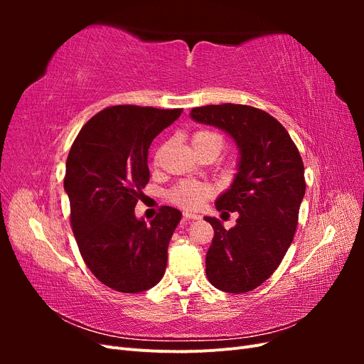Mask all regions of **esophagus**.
Here are the masks:
<instances>
[{
    "instance_id": "esophagus-1",
    "label": "esophagus",
    "mask_w": 364,
    "mask_h": 364,
    "mask_svg": "<svg viewBox=\"0 0 364 364\" xmlns=\"http://www.w3.org/2000/svg\"><path fill=\"white\" fill-rule=\"evenodd\" d=\"M200 215L197 214H191V213H183V220L185 222H188V220H199Z\"/></svg>"
}]
</instances>
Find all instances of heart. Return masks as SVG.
<instances>
[{
    "label": "heart",
    "mask_w": 364,
    "mask_h": 364,
    "mask_svg": "<svg viewBox=\"0 0 364 364\" xmlns=\"http://www.w3.org/2000/svg\"><path fill=\"white\" fill-rule=\"evenodd\" d=\"M193 144L196 149L215 146L222 150L225 139L223 136L213 130H197L193 135ZM213 188L206 183L200 182H182L170 193V199L173 203L186 209L199 208L209 196L213 194Z\"/></svg>",
    "instance_id": "heart-1"
}]
</instances>
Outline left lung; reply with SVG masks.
Returning <instances> with one entry per match:
<instances>
[{"instance_id": "1", "label": "left lung", "mask_w": 364, "mask_h": 364, "mask_svg": "<svg viewBox=\"0 0 364 364\" xmlns=\"http://www.w3.org/2000/svg\"><path fill=\"white\" fill-rule=\"evenodd\" d=\"M190 117L226 132L238 147L235 178L215 200L218 211L238 218L226 230L218 218L205 217L214 228L206 277L218 290L246 293L272 277L291 245L305 196L304 162L289 132L261 109L208 105Z\"/></svg>"}]
</instances>
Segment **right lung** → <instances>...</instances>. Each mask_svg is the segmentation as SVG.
Segmentation results:
<instances>
[{"label": "right lung", "instance_id": "right-lung-1", "mask_svg": "<svg viewBox=\"0 0 364 364\" xmlns=\"http://www.w3.org/2000/svg\"><path fill=\"white\" fill-rule=\"evenodd\" d=\"M182 109L112 106L82 127L67 159L63 188L80 255L94 277L123 293L146 291L162 279L167 250L182 213L162 206L150 220L135 217L150 179L151 141Z\"/></svg>", "mask_w": 364, "mask_h": 364}]
</instances>
